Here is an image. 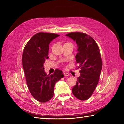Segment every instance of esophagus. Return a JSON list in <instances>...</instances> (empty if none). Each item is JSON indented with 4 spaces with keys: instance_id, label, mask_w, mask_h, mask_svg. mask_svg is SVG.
Listing matches in <instances>:
<instances>
[{
    "instance_id": "obj_1",
    "label": "esophagus",
    "mask_w": 124,
    "mask_h": 124,
    "mask_svg": "<svg viewBox=\"0 0 124 124\" xmlns=\"http://www.w3.org/2000/svg\"><path fill=\"white\" fill-rule=\"evenodd\" d=\"M63 74H64L65 76H66V77L69 76V74L68 73H67V72H64V73H63Z\"/></svg>"
}]
</instances>
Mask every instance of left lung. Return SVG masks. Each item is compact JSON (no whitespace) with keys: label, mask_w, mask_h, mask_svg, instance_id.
<instances>
[{"label":"left lung","mask_w":124,"mask_h":124,"mask_svg":"<svg viewBox=\"0 0 124 124\" xmlns=\"http://www.w3.org/2000/svg\"><path fill=\"white\" fill-rule=\"evenodd\" d=\"M76 42L78 53L76 56L80 76L72 89L73 95L81 100L89 98L95 90L102 67L98 44L91 36L79 32L66 35Z\"/></svg>","instance_id":"1"}]
</instances>
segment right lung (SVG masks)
<instances>
[{
    "mask_svg": "<svg viewBox=\"0 0 124 124\" xmlns=\"http://www.w3.org/2000/svg\"><path fill=\"white\" fill-rule=\"evenodd\" d=\"M59 35L39 32L26 44L22 54V65L29 91L40 102L49 101L54 95L55 83L63 77L62 71L56 69L52 74L44 72L43 64L48 59L49 44Z\"/></svg>",
    "mask_w": 124,
    "mask_h": 124,
    "instance_id": "obj_1",
    "label": "right lung"
}]
</instances>
